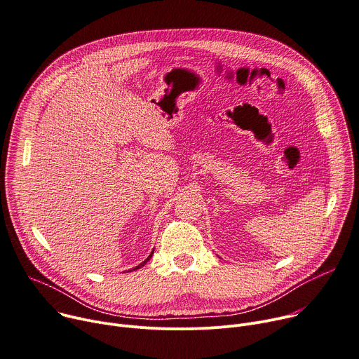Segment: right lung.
Returning a JSON list of instances; mask_svg holds the SVG:
<instances>
[{"mask_svg": "<svg viewBox=\"0 0 359 359\" xmlns=\"http://www.w3.org/2000/svg\"><path fill=\"white\" fill-rule=\"evenodd\" d=\"M152 254H154V251H152V252H151V254H149V257H148V258H147V259H145V261H144V262H141V264H140V265H138V266H135V268H133V269H134V271H135V269H138V268H141V266H144V265H145V264H147V262H148V261H149V259H151V257H152ZM133 269H130V271H128V272H131V271H133Z\"/></svg>", "mask_w": 359, "mask_h": 359, "instance_id": "add662e5", "label": "right lung"}]
</instances>
